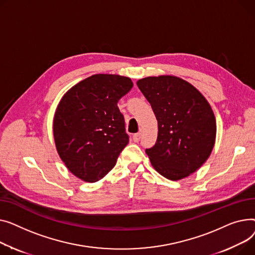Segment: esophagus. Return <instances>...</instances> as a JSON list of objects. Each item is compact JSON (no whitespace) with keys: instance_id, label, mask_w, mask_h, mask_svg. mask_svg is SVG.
I'll return each mask as SVG.
<instances>
[{"instance_id":"esophagus-1","label":"esophagus","mask_w":255,"mask_h":255,"mask_svg":"<svg viewBox=\"0 0 255 255\" xmlns=\"http://www.w3.org/2000/svg\"><path fill=\"white\" fill-rule=\"evenodd\" d=\"M140 138H141V132L134 133L133 136H132V140H133V142H139V141H140Z\"/></svg>"}]
</instances>
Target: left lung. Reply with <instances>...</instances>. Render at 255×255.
I'll return each instance as SVG.
<instances>
[{"label":"left lung","mask_w":255,"mask_h":255,"mask_svg":"<svg viewBox=\"0 0 255 255\" xmlns=\"http://www.w3.org/2000/svg\"><path fill=\"white\" fill-rule=\"evenodd\" d=\"M157 119V140L146 149L154 170L177 181L199 170L210 156L216 119L206 98L189 82L172 75L137 81Z\"/></svg>","instance_id":"8db88e82"}]
</instances>
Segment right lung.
<instances>
[{
	"mask_svg": "<svg viewBox=\"0 0 255 255\" xmlns=\"http://www.w3.org/2000/svg\"><path fill=\"white\" fill-rule=\"evenodd\" d=\"M131 87L128 77L96 74L75 84L59 101L52 126L55 147L67 169L81 180H101L128 145L117 103Z\"/></svg>",
	"mask_w": 255,
	"mask_h": 255,
	"instance_id": "obj_1",
	"label": "right lung"
}]
</instances>
